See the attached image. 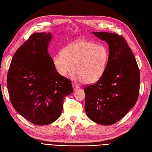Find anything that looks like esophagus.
I'll return each mask as SVG.
<instances>
[{"label":"esophagus","instance_id":"1","mask_svg":"<svg viewBox=\"0 0 152 152\" xmlns=\"http://www.w3.org/2000/svg\"><path fill=\"white\" fill-rule=\"evenodd\" d=\"M72 86H73V89H74V91H75V90H77V89H78V88H79V86H78L77 83H72Z\"/></svg>","mask_w":152,"mask_h":152}]
</instances>
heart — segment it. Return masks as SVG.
Wrapping results in <instances>:
<instances>
[{
  "label": "heart",
  "mask_w": 152,
  "mask_h": 152,
  "mask_svg": "<svg viewBox=\"0 0 152 152\" xmlns=\"http://www.w3.org/2000/svg\"><path fill=\"white\" fill-rule=\"evenodd\" d=\"M109 60L107 50L91 41H79L68 45L61 53L53 56L57 73L66 77L73 69L74 78L78 82L94 83L105 72Z\"/></svg>",
  "instance_id": "b5f03b06"
}]
</instances>
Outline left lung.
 <instances>
[{
  "label": "left lung",
  "mask_w": 152,
  "mask_h": 152,
  "mask_svg": "<svg viewBox=\"0 0 152 152\" xmlns=\"http://www.w3.org/2000/svg\"><path fill=\"white\" fill-rule=\"evenodd\" d=\"M109 45L106 69L97 82L84 88L85 111L92 121L111 125L122 119L137 101L140 71L133 52L122 36L94 32Z\"/></svg>",
  "instance_id": "1"
}]
</instances>
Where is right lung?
Here are the masks:
<instances>
[{"label": "right lung", "mask_w": 152, "mask_h": 152, "mask_svg": "<svg viewBox=\"0 0 152 152\" xmlns=\"http://www.w3.org/2000/svg\"><path fill=\"white\" fill-rule=\"evenodd\" d=\"M51 38L50 33L31 35L15 53L7 77L12 106L39 126L60 117L64 99L73 92L71 81L57 73L48 52Z\"/></svg>", "instance_id": "add662e5"}]
</instances>
